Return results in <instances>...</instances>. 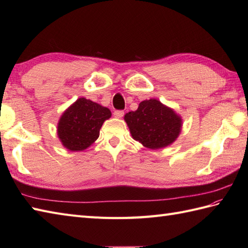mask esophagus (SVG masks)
<instances>
[{
    "label": "esophagus",
    "mask_w": 248,
    "mask_h": 248,
    "mask_svg": "<svg viewBox=\"0 0 248 248\" xmlns=\"http://www.w3.org/2000/svg\"><path fill=\"white\" fill-rule=\"evenodd\" d=\"M124 115V110H115V112H114V116L116 118H121Z\"/></svg>",
    "instance_id": "34e87169"
}]
</instances>
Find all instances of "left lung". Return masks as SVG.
<instances>
[{"mask_svg":"<svg viewBox=\"0 0 248 248\" xmlns=\"http://www.w3.org/2000/svg\"><path fill=\"white\" fill-rule=\"evenodd\" d=\"M124 121L133 140L149 149L171 145L182 129L181 116L157 99L141 101L138 109L124 115Z\"/></svg>","mask_w":248,"mask_h":248,"instance_id":"1","label":"left lung"}]
</instances>
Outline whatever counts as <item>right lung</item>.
<instances>
[{
  "label": "right lung",
  "instance_id": "obj_1",
  "mask_svg": "<svg viewBox=\"0 0 248 248\" xmlns=\"http://www.w3.org/2000/svg\"><path fill=\"white\" fill-rule=\"evenodd\" d=\"M112 113L92 100L78 98L64 113L57 124V136L69 151H83L97 140L100 129Z\"/></svg>",
  "mask_w": 248,
  "mask_h": 248
}]
</instances>
